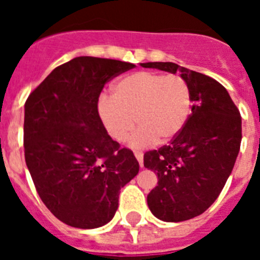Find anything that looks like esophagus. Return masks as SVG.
I'll return each mask as SVG.
<instances>
[{"label":"esophagus","mask_w":260,"mask_h":260,"mask_svg":"<svg viewBox=\"0 0 260 260\" xmlns=\"http://www.w3.org/2000/svg\"><path fill=\"white\" fill-rule=\"evenodd\" d=\"M135 157H137L138 162H139V167H143V153L142 152H134Z\"/></svg>","instance_id":"obj_1"}]
</instances>
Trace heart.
I'll list each match as a JSON object with an SVG mask.
<instances>
[{
  "instance_id": "obj_1",
  "label": "heart",
  "mask_w": 260,
  "mask_h": 260,
  "mask_svg": "<svg viewBox=\"0 0 260 260\" xmlns=\"http://www.w3.org/2000/svg\"><path fill=\"white\" fill-rule=\"evenodd\" d=\"M191 105V88L182 77L138 71L114 83L112 96H100L98 113L110 138L119 143L137 122L139 128L128 144L144 148L173 141L189 121Z\"/></svg>"
}]
</instances>
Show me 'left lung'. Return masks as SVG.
Instances as JSON below:
<instances>
[{
	"mask_svg": "<svg viewBox=\"0 0 260 260\" xmlns=\"http://www.w3.org/2000/svg\"><path fill=\"white\" fill-rule=\"evenodd\" d=\"M141 66L180 73L191 88V114L182 132L168 146L144 153V167L158 180L147 195L151 212L167 222L190 220L211 207L233 171L242 139L241 114L211 77L173 62Z\"/></svg>",
	"mask_w": 260,
	"mask_h": 260,
	"instance_id": "obj_1",
	"label": "left lung"
}]
</instances>
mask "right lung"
Returning a JSON list of instances; mask_svg holds the SVG:
<instances>
[{"label": "right lung", "instance_id": "add662e5", "mask_svg": "<svg viewBox=\"0 0 260 260\" xmlns=\"http://www.w3.org/2000/svg\"><path fill=\"white\" fill-rule=\"evenodd\" d=\"M134 63L77 57L58 66L24 104V157L48 210L80 229L108 224L119 190L139 172L134 153L108 135L98 113L104 84Z\"/></svg>", "mask_w": 260, "mask_h": 260}]
</instances>
